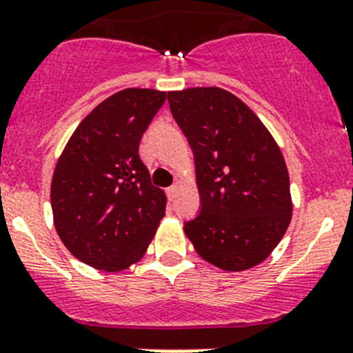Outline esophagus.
I'll list each match as a JSON object with an SVG mask.
<instances>
[{"label": "esophagus", "instance_id": "34e87169", "mask_svg": "<svg viewBox=\"0 0 353 353\" xmlns=\"http://www.w3.org/2000/svg\"><path fill=\"white\" fill-rule=\"evenodd\" d=\"M177 192H179V184H174V186H170L169 190H167V193H169L170 199H176Z\"/></svg>", "mask_w": 353, "mask_h": 353}]
</instances>
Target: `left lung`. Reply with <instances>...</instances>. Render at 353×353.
Here are the masks:
<instances>
[{
	"instance_id": "8db88e82",
	"label": "left lung",
	"mask_w": 353,
	"mask_h": 353,
	"mask_svg": "<svg viewBox=\"0 0 353 353\" xmlns=\"http://www.w3.org/2000/svg\"><path fill=\"white\" fill-rule=\"evenodd\" d=\"M195 154L202 210L184 225L200 258L226 272L265 261L292 216L282 151L251 108L219 87L169 92Z\"/></svg>"
}]
</instances>
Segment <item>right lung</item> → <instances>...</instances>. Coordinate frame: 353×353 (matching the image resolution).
I'll return each mask as SVG.
<instances>
[{
    "label": "right lung",
    "instance_id": "1",
    "mask_svg": "<svg viewBox=\"0 0 353 353\" xmlns=\"http://www.w3.org/2000/svg\"><path fill=\"white\" fill-rule=\"evenodd\" d=\"M167 92L125 88L83 118L52 177L54 225L85 265L121 272L139 261L165 216L167 196L151 184L139 143Z\"/></svg>",
    "mask_w": 353,
    "mask_h": 353
}]
</instances>
